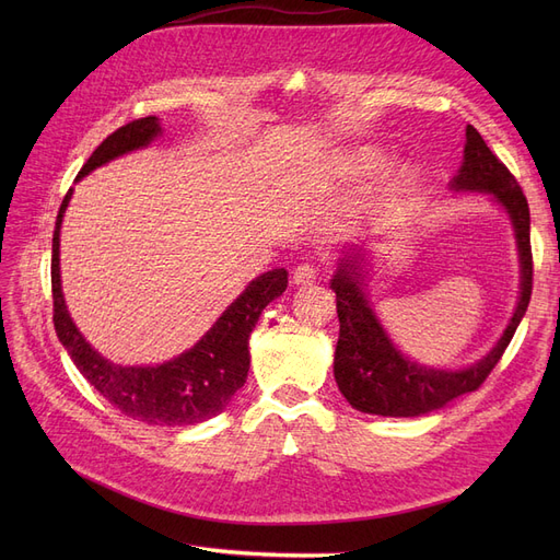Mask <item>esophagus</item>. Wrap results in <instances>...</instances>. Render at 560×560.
Instances as JSON below:
<instances>
[{
    "mask_svg": "<svg viewBox=\"0 0 560 560\" xmlns=\"http://www.w3.org/2000/svg\"><path fill=\"white\" fill-rule=\"evenodd\" d=\"M315 278H317V273H315V268L311 266V264H301V266H296V270H294V284H301V287H306V284H313L315 282Z\"/></svg>",
    "mask_w": 560,
    "mask_h": 560,
    "instance_id": "obj_1",
    "label": "esophagus"
}]
</instances>
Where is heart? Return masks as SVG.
<instances>
[{
  "mask_svg": "<svg viewBox=\"0 0 560 560\" xmlns=\"http://www.w3.org/2000/svg\"><path fill=\"white\" fill-rule=\"evenodd\" d=\"M348 165L354 175H371L383 165V156L378 154V151L366 149V151H358V154L350 156Z\"/></svg>",
  "mask_w": 560,
  "mask_h": 560,
  "instance_id": "heart-1",
  "label": "heart"
}]
</instances>
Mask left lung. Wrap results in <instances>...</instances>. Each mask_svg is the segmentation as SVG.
<instances>
[{
  "instance_id": "left-lung-1",
  "label": "left lung",
  "mask_w": 560,
  "mask_h": 560,
  "mask_svg": "<svg viewBox=\"0 0 560 560\" xmlns=\"http://www.w3.org/2000/svg\"><path fill=\"white\" fill-rule=\"evenodd\" d=\"M448 186L453 191L488 194L510 217L521 264V292L514 315L498 343L474 364L463 369L418 364L393 343L374 311V303L369 301L364 270L369 259L366 241L362 245H350L329 282L336 292V313L341 322L334 352V378L352 409L362 413L413 418L444 409L448 401L474 393L500 362L525 311H528L533 292L528 200L514 175L488 149L474 126H467L465 130L463 165Z\"/></svg>"
}]
</instances>
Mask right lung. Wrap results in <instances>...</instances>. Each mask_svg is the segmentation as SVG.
I'll use <instances>...</instances> for the list:
<instances>
[{
  "instance_id": "1",
  "label": "right lung",
  "mask_w": 560,
  "mask_h": 560,
  "mask_svg": "<svg viewBox=\"0 0 560 560\" xmlns=\"http://www.w3.org/2000/svg\"><path fill=\"white\" fill-rule=\"evenodd\" d=\"M163 132L156 116L138 118L112 132L100 144L77 179L118 156L149 147ZM72 189L67 191L54 231V259H50V284H54V325L65 350L77 369L100 395L128 418L147 425H196L222 413L231 397L247 381L249 371V334L257 327L261 311L287 290V270L273 268L254 278L243 294L217 317L200 341L177 358L156 366H124L103 358L83 334L65 306L60 280V226Z\"/></svg>"
}]
</instances>
